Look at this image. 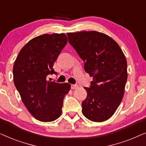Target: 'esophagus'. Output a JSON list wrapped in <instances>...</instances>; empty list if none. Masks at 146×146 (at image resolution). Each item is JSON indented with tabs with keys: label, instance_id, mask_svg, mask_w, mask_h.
<instances>
[{
	"label": "esophagus",
	"instance_id": "esophagus-1",
	"mask_svg": "<svg viewBox=\"0 0 146 146\" xmlns=\"http://www.w3.org/2000/svg\"><path fill=\"white\" fill-rule=\"evenodd\" d=\"M78 88V85H76V84H72V85H71V88L72 89V90H75V89H77Z\"/></svg>",
	"mask_w": 146,
	"mask_h": 146
}]
</instances>
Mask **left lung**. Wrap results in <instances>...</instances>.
<instances>
[{"instance_id": "obj_1", "label": "left lung", "mask_w": 146, "mask_h": 146, "mask_svg": "<svg viewBox=\"0 0 146 146\" xmlns=\"http://www.w3.org/2000/svg\"><path fill=\"white\" fill-rule=\"evenodd\" d=\"M68 41L93 77L82 103L83 115L96 122L112 116L123 97L127 78V61L114 40L97 31L67 33Z\"/></svg>"}]
</instances>
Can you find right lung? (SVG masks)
Returning <instances> with one entry per match:
<instances>
[{
	"label": "right lung",
	"mask_w": 146,
	"mask_h": 146,
	"mask_svg": "<svg viewBox=\"0 0 146 146\" xmlns=\"http://www.w3.org/2000/svg\"><path fill=\"white\" fill-rule=\"evenodd\" d=\"M68 42L64 33L44 34L31 40L19 52L13 66V80L22 101L31 115L44 122L62 113L63 100L71 86L47 80L56 74L53 66Z\"/></svg>",
	"instance_id": "obj_1"
}]
</instances>
